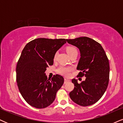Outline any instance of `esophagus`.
I'll return each mask as SVG.
<instances>
[{
	"label": "esophagus",
	"mask_w": 123,
	"mask_h": 123,
	"mask_svg": "<svg viewBox=\"0 0 123 123\" xmlns=\"http://www.w3.org/2000/svg\"><path fill=\"white\" fill-rule=\"evenodd\" d=\"M69 81H70V80H69V79H67V78H65L64 79V83L65 84L67 83V82H69Z\"/></svg>",
	"instance_id": "1"
}]
</instances>
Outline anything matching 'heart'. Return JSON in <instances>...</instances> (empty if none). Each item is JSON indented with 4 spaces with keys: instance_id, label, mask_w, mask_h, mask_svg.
I'll return each mask as SVG.
<instances>
[{
    "instance_id": "1",
    "label": "heart",
    "mask_w": 123,
    "mask_h": 123,
    "mask_svg": "<svg viewBox=\"0 0 123 123\" xmlns=\"http://www.w3.org/2000/svg\"><path fill=\"white\" fill-rule=\"evenodd\" d=\"M66 51H67L68 55L70 56L73 54L74 53L77 52V50L73 46H69L66 48ZM57 53H55L54 55V59L55 60L57 57ZM72 70V68L70 67H65V66H61L57 69V73H58L60 74L63 75L65 76H68L70 74L71 71Z\"/></svg>"
}]
</instances>
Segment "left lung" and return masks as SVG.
Returning a JSON list of instances; mask_svg holds the SVG:
<instances>
[{
	"label": "left lung",
	"mask_w": 123,
	"mask_h": 123,
	"mask_svg": "<svg viewBox=\"0 0 123 123\" xmlns=\"http://www.w3.org/2000/svg\"><path fill=\"white\" fill-rule=\"evenodd\" d=\"M66 41L79 49L81 57L77 69L81 72L77 77H86L80 84L72 80L74 88L69 96L78 105H91L101 98L108 85L109 60L101 45L91 38L82 37Z\"/></svg>",
	"instance_id": "1"
}]
</instances>
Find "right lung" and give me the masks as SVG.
Instances as JSON below:
<instances>
[{"instance_id":"obj_1","label":"right lung","mask_w":123,"mask_h":123,"mask_svg":"<svg viewBox=\"0 0 123 123\" xmlns=\"http://www.w3.org/2000/svg\"><path fill=\"white\" fill-rule=\"evenodd\" d=\"M65 39L37 38L25 46L18 61L17 82L22 97L36 108H45L52 104L64 78L56 74L47 79L45 71L53 65L57 50L66 43Z\"/></svg>"}]
</instances>
